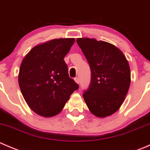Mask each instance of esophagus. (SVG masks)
Segmentation results:
<instances>
[{
	"mask_svg": "<svg viewBox=\"0 0 150 150\" xmlns=\"http://www.w3.org/2000/svg\"><path fill=\"white\" fill-rule=\"evenodd\" d=\"M75 81L76 82V83H78V84L80 83V79L78 78H75Z\"/></svg>",
	"mask_w": 150,
	"mask_h": 150,
	"instance_id": "34e87169",
	"label": "esophagus"
}]
</instances>
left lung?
<instances>
[{"mask_svg":"<svg viewBox=\"0 0 150 150\" xmlns=\"http://www.w3.org/2000/svg\"><path fill=\"white\" fill-rule=\"evenodd\" d=\"M91 71V84L83 94L91 112L106 117L123 103L131 84V69L126 57L117 47L93 38H78Z\"/></svg>","mask_w":150,"mask_h":150,"instance_id":"1","label":"left lung"}]
</instances>
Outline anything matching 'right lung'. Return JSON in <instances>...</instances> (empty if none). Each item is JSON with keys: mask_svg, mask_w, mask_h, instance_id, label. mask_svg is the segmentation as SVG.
I'll use <instances>...</instances> for the list:
<instances>
[{"mask_svg": "<svg viewBox=\"0 0 150 150\" xmlns=\"http://www.w3.org/2000/svg\"><path fill=\"white\" fill-rule=\"evenodd\" d=\"M75 38L53 39L33 47L24 57L18 82L25 102L44 117L58 115L79 86L68 75L64 58Z\"/></svg>", "mask_w": 150, "mask_h": 150, "instance_id": "obj_1", "label": "right lung"}]
</instances>
